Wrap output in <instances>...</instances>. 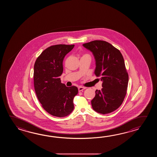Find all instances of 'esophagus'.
I'll return each instance as SVG.
<instances>
[{
	"label": "esophagus",
	"mask_w": 157,
	"mask_h": 157,
	"mask_svg": "<svg viewBox=\"0 0 157 157\" xmlns=\"http://www.w3.org/2000/svg\"><path fill=\"white\" fill-rule=\"evenodd\" d=\"M86 88L85 87H84L80 86L78 87V91H83L84 89H85Z\"/></svg>",
	"instance_id": "obj_1"
}]
</instances>
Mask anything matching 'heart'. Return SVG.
Segmentation results:
<instances>
[{
  "label": "heart",
  "mask_w": 157,
  "mask_h": 157,
  "mask_svg": "<svg viewBox=\"0 0 157 157\" xmlns=\"http://www.w3.org/2000/svg\"><path fill=\"white\" fill-rule=\"evenodd\" d=\"M89 56V55H88V54H84L83 56Z\"/></svg>",
  "instance_id": "heart-1"
}]
</instances>
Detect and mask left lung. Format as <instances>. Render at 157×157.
<instances>
[{"label": "left lung", "instance_id": "left-lung-1", "mask_svg": "<svg viewBox=\"0 0 157 157\" xmlns=\"http://www.w3.org/2000/svg\"><path fill=\"white\" fill-rule=\"evenodd\" d=\"M95 59V75L103 81L101 90L95 91L91 100L94 110L99 113H109L116 110L124 101L127 93L128 75L120 51L103 40L83 44Z\"/></svg>", "mask_w": 157, "mask_h": 157}]
</instances>
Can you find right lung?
Masks as SVG:
<instances>
[{"mask_svg":"<svg viewBox=\"0 0 157 157\" xmlns=\"http://www.w3.org/2000/svg\"><path fill=\"white\" fill-rule=\"evenodd\" d=\"M75 45L58 44L48 47L37 57L33 68V83L37 97L48 113L58 117L67 116L74 110L77 87L61 83L63 61Z\"/></svg>","mask_w":157,"mask_h":157,"instance_id":"obj_1","label":"right lung"}]
</instances>
